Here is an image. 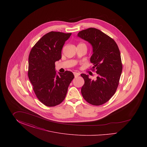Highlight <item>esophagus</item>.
I'll return each instance as SVG.
<instances>
[{"mask_svg":"<svg viewBox=\"0 0 147 147\" xmlns=\"http://www.w3.org/2000/svg\"><path fill=\"white\" fill-rule=\"evenodd\" d=\"M73 74H74V75L75 78H77V77L80 76V74H79V73H78V72H73Z\"/></svg>","mask_w":147,"mask_h":147,"instance_id":"esophagus-1","label":"esophagus"}]
</instances>
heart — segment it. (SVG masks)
I'll use <instances>...</instances> for the list:
<instances>
[{
	"label": "heart",
	"mask_w": 147,
	"mask_h": 147,
	"mask_svg": "<svg viewBox=\"0 0 147 147\" xmlns=\"http://www.w3.org/2000/svg\"><path fill=\"white\" fill-rule=\"evenodd\" d=\"M81 44H82V45H85V44H83V43H81ZM85 46H86V45H85Z\"/></svg>",
	"instance_id": "heart-1"
}]
</instances>
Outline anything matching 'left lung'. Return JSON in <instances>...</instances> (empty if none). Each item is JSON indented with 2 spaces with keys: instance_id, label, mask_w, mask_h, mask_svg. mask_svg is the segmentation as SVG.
I'll return each mask as SVG.
<instances>
[{
  "instance_id": "8db88e82",
  "label": "left lung",
  "mask_w": 147,
  "mask_h": 147,
  "mask_svg": "<svg viewBox=\"0 0 147 147\" xmlns=\"http://www.w3.org/2000/svg\"><path fill=\"white\" fill-rule=\"evenodd\" d=\"M77 36L91 45L90 62L97 73L95 80L81 74L85 82L82 94L91 105H102L112 98L119 85L122 65L118 46L110 37L97 28L82 30Z\"/></svg>"
}]
</instances>
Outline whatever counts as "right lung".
Listing matches in <instances>:
<instances>
[{
	"mask_svg": "<svg viewBox=\"0 0 147 147\" xmlns=\"http://www.w3.org/2000/svg\"><path fill=\"white\" fill-rule=\"evenodd\" d=\"M71 33L51 31L43 36L31 50L28 57V77L36 96L47 106L61 104L74 78L70 71L64 73L55 69L62 57V49Z\"/></svg>",
	"mask_w": 147,
	"mask_h": 147,
	"instance_id": "add662e5",
	"label": "right lung"
}]
</instances>
